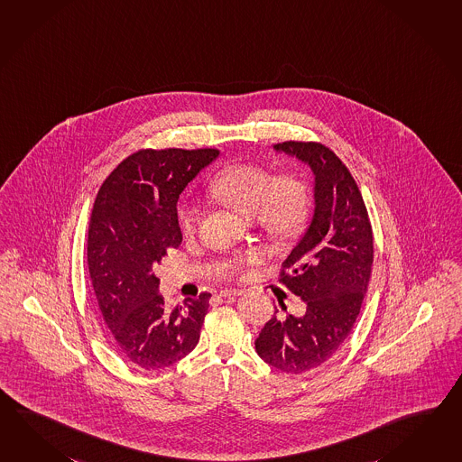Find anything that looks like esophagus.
<instances>
[{"label":"esophagus","instance_id":"1","mask_svg":"<svg viewBox=\"0 0 462 462\" xmlns=\"http://www.w3.org/2000/svg\"><path fill=\"white\" fill-rule=\"evenodd\" d=\"M242 293H244V290H240V288H226V290L218 291V295L224 298L238 297Z\"/></svg>","mask_w":462,"mask_h":462}]
</instances>
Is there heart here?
Instances as JSON below:
<instances>
[{
    "label": "heart",
    "instance_id": "obj_1",
    "mask_svg": "<svg viewBox=\"0 0 462 462\" xmlns=\"http://www.w3.org/2000/svg\"><path fill=\"white\" fill-rule=\"evenodd\" d=\"M210 192L238 214L256 216L258 222L272 236H293L303 226L310 207V190L301 177L283 174L272 177L267 169L255 164H236L226 167L210 184ZM202 210L197 204H189L180 210V226L185 236H192L200 226ZM260 252H250L236 262L234 270L244 263H255Z\"/></svg>",
    "mask_w": 462,
    "mask_h": 462
}]
</instances>
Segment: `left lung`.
<instances>
[{"label": "left lung", "instance_id": "obj_1", "mask_svg": "<svg viewBox=\"0 0 462 462\" xmlns=\"http://www.w3.org/2000/svg\"><path fill=\"white\" fill-rule=\"evenodd\" d=\"M273 149L297 157L315 175L311 222L280 272V282L307 303V313L273 315L255 349L270 366L301 374L327 363L358 319L373 265V230L358 185L331 149L298 141Z\"/></svg>", "mask_w": 462, "mask_h": 462}]
</instances>
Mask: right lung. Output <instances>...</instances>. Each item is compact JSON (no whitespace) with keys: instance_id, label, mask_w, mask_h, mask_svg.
I'll use <instances>...</instances> for the list:
<instances>
[{"instance_id":"obj_1","label":"right lung","mask_w":462,"mask_h":462,"mask_svg":"<svg viewBox=\"0 0 462 462\" xmlns=\"http://www.w3.org/2000/svg\"><path fill=\"white\" fill-rule=\"evenodd\" d=\"M217 149H143L114 169L94 200L88 265L114 345L143 369H162L197 346L210 293L167 305L154 267L182 242L177 200Z\"/></svg>"}]
</instances>
